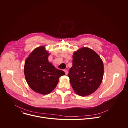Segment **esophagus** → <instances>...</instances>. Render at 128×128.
I'll return each mask as SVG.
<instances>
[{"label":"esophagus","instance_id":"esophagus-1","mask_svg":"<svg viewBox=\"0 0 128 128\" xmlns=\"http://www.w3.org/2000/svg\"><path fill=\"white\" fill-rule=\"evenodd\" d=\"M64 72H65V74L67 75V74H68V71H67V70H64Z\"/></svg>","mask_w":128,"mask_h":128}]
</instances>
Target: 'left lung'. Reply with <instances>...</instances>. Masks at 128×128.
Returning <instances> with one entry per match:
<instances>
[{"label":"left lung","mask_w":128,"mask_h":128,"mask_svg":"<svg viewBox=\"0 0 128 128\" xmlns=\"http://www.w3.org/2000/svg\"><path fill=\"white\" fill-rule=\"evenodd\" d=\"M72 66L68 76L74 92L80 96H89L100 87L104 76V64L92 50L83 48L74 53Z\"/></svg>","instance_id":"obj_1"}]
</instances>
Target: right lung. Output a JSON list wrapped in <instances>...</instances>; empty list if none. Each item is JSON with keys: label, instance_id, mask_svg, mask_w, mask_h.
<instances>
[{"label": "right lung", "instance_id": "add662e5", "mask_svg": "<svg viewBox=\"0 0 128 128\" xmlns=\"http://www.w3.org/2000/svg\"><path fill=\"white\" fill-rule=\"evenodd\" d=\"M49 54L44 46H40L30 54L24 64V72L28 86L42 94L50 93L56 86L59 78L65 74L48 62Z\"/></svg>", "mask_w": 128, "mask_h": 128}]
</instances>
